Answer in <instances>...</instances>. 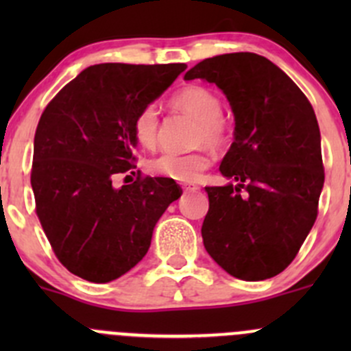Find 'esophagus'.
<instances>
[{"label":"esophagus","mask_w":351,"mask_h":351,"mask_svg":"<svg viewBox=\"0 0 351 351\" xmlns=\"http://www.w3.org/2000/svg\"><path fill=\"white\" fill-rule=\"evenodd\" d=\"M183 190H185V192H197L198 186L197 185H185L183 186Z\"/></svg>","instance_id":"34e87169"}]
</instances>
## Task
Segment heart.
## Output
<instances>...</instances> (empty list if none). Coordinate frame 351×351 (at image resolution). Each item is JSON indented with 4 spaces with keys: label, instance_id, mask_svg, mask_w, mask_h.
Here are the masks:
<instances>
[{
    "label": "heart",
    "instance_id": "b5f03b06",
    "mask_svg": "<svg viewBox=\"0 0 351 351\" xmlns=\"http://www.w3.org/2000/svg\"><path fill=\"white\" fill-rule=\"evenodd\" d=\"M173 105L182 112L190 113L198 120L197 143L219 147L226 141L228 127L222 119V104L212 90L198 84L183 88L173 97ZM134 136L146 149H154L159 137V110L154 104L146 105L134 119ZM210 166V156L204 151L195 153H162L149 161L151 171L175 180L192 183Z\"/></svg>",
    "mask_w": 351,
    "mask_h": 351
}]
</instances>
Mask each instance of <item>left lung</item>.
<instances>
[{
  "mask_svg": "<svg viewBox=\"0 0 351 351\" xmlns=\"http://www.w3.org/2000/svg\"><path fill=\"white\" fill-rule=\"evenodd\" d=\"M198 77L234 113V143L219 168L231 182L205 186L204 246L232 277L271 278L292 263L317 217L324 169L316 113L280 67L253 52L204 59L185 74Z\"/></svg>",
  "mask_w": 351,
  "mask_h": 351,
  "instance_id": "obj_1",
  "label": "left lung"
}]
</instances>
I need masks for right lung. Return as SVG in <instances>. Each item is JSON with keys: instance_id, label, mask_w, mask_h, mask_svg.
I'll use <instances>...</instances> for the list:
<instances>
[{"instance_id": "obj_1", "label": "right lung", "mask_w": 351, "mask_h": 351, "mask_svg": "<svg viewBox=\"0 0 351 351\" xmlns=\"http://www.w3.org/2000/svg\"><path fill=\"white\" fill-rule=\"evenodd\" d=\"M185 69L95 64L45 107L30 182L45 236L71 274L95 284L122 277L146 256L156 222L182 197L175 180L162 176H137L120 189L112 182L136 168V115Z\"/></svg>"}]
</instances>
